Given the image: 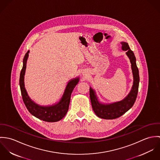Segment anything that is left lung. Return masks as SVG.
Segmentation results:
<instances>
[{
  "instance_id": "1",
  "label": "left lung",
  "mask_w": 160,
  "mask_h": 160,
  "mask_svg": "<svg viewBox=\"0 0 160 160\" xmlns=\"http://www.w3.org/2000/svg\"><path fill=\"white\" fill-rule=\"evenodd\" d=\"M122 49L126 51V55L129 58L131 68L133 74L134 81L131 91L123 100L110 104H103L98 102L95 92L90 88V98L92 109L96 115L101 118L106 119H113L121 116L127 112L134 105L137 98L138 85L139 73L136 65V58L134 52L126 42H121Z\"/></svg>"
}]
</instances>
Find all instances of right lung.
Here are the masks:
<instances>
[{
	"label": "right lung",
	"mask_w": 160,
	"mask_h": 160,
	"mask_svg": "<svg viewBox=\"0 0 160 160\" xmlns=\"http://www.w3.org/2000/svg\"><path fill=\"white\" fill-rule=\"evenodd\" d=\"M28 50L23 58V65L20 76V86L23 102L29 113L39 119L46 122H57L61 120L68 110L71 95L79 82V78L69 81L63 95L58 103L52 106H41L34 103L28 96L24 88V78L28 58Z\"/></svg>",
	"instance_id": "obj_1"
}]
</instances>
